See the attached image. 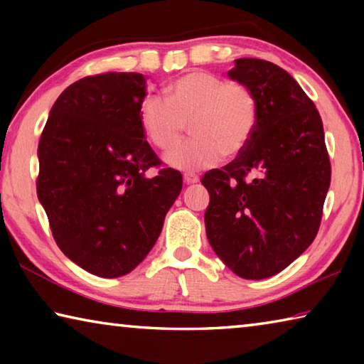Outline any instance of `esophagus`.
Returning <instances> with one entry per match:
<instances>
[{"label":"esophagus","mask_w":364,"mask_h":364,"mask_svg":"<svg viewBox=\"0 0 364 364\" xmlns=\"http://www.w3.org/2000/svg\"><path fill=\"white\" fill-rule=\"evenodd\" d=\"M184 181H186L188 184H194L199 181V176H197L196 173H184Z\"/></svg>","instance_id":"obj_1"}]
</instances>
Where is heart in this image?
<instances>
[{
    "mask_svg": "<svg viewBox=\"0 0 364 364\" xmlns=\"http://www.w3.org/2000/svg\"><path fill=\"white\" fill-rule=\"evenodd\" d=\"M165 100L149 96L141 104L139 122L147 139L168 151L179 142L186 123L195 138L167 154L165 162L181 171H197L239 156L258 125L254 93L207 70H191L164 90Z\"/></svg>",
    "mask_w": 364,
    "mask_h": 364,
    "instance_id": "b5f03b06",
    "label": "heart"
}]
</instances>
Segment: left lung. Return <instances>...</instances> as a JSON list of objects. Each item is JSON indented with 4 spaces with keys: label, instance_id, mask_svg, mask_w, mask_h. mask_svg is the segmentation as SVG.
Returning <instances> with one entry per match:
<instances>
[{
    "label": "left lung",
    "instance_id": "left-lung-1",
    "mask_svg": "<svg viewBox=\"0 0 364 364\" xmlns=\"http://www.w3.org/2000/svg\"><path fill=\"white\" fill-rule=\"evenodd\" d=\"M228 75L257 97L258 125L232 162L202 176L210 194L205 231L232 273L264 279L316 237L331 162L318 109L284 69L242 58Z\"/></svg>",
    "mask_w": 364,
    "mask_h": 364
}]
</instances>
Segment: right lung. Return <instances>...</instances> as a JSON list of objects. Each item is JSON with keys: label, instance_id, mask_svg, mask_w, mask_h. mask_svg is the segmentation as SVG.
Returning a JSON list of instances; mask_svg holds the SVG:
<instances>
[{"label": "right lung", "instance_id": "1", "mask_svg": "<svg viewBox=\"0 0 364 364\" xmlns=\"http://www.w3.org/2000/svg\"><path fill=\"white\" fill-rule=\"evenodd\" d=\"M146 78L134 72L85 77L54 102L38 144L36 194L54 241L73 263L120 278L144 260L183 188L160 168L139 110Z\"/></svg>", "mask_w": 364, "mask_h": 364}]
</instances>
